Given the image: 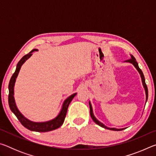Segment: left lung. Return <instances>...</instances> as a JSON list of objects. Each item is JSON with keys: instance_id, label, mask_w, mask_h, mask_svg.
<instances>
[{"instance_id": "obj_1", "label": "left lung", "mask_w": 156, "mask_h": 156, "mask_svg": "<svg viewBox=\"0 0 156 156\" xmlns=\"http://www.w3.org/2000/svg\"><path fill=\"white\" fill-rule=\"evenodd\" d=\"M125 62H129V63H131L132 65H133L134 67L136 68V69L138 70V72H139L140 75V77L142 79V85H143V87L144 89V91H145V94H146V102L147 101V99H148V89H147V86L146 83H145V79H144V76L143 73H142V70L140 69L138 67V62H136V60L135 58H134L133 56H132L131 55V58L127 60H125ZM89 108H90V115H91V117L92 118V120L94 121V122H96L97 125H98L99 126H102V127H103L105 129H109V130H112V131H122L123 129H125L126 128H122V129H117V128H111V127H108V126H105L103 123L100 122L98 120L96 119V118L94 116V112H93V109H92V106H91V104L90 101L89 102Z\"/></svg>"}]
</instances>
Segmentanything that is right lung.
<instances>
[{
  "label": "right lung",
  "instance_id": "right-lung-1",
  "mask_svg": "<svg viewBox=\"0 0 156 156\" xmlns=\"http://www.w3.org/2000/svg\"><path fill=\"white\" fill-rule=\"evenodd\" d=\"M38 51L37 49H34L31 51L27 54V55L23 56L22 58L20 60V61L18 62L16 69L15 72L14 74L12 75L11 79H10L9 83V96H8V102L9 105L12 112L14 113L15 115L16 116L18 120L20 121V123L25 126V128L32 131H37V132H47L50 131L54 129H56L59 128L61 126L63 122H64L66 114H67V109L69 105L70 102H72L73 98L77 93H74L72 95H71L70 96H69L65 100V101L63 102L62 108L60 109V112L56 118H54V119H51L48 121H45V122H33L28 120L27 118H26L24 115H23L18 110V107L16 105L15 99L14 97V85L16 83V80L17 76L18 75V73L20 72V69L22 65L24 64L25 62L27 59L30 58L32 55V53L34 51Z\"/></svg>",
  "mask_w": 156,
  "mask_h": 156
}]
</instances>
